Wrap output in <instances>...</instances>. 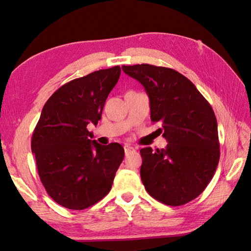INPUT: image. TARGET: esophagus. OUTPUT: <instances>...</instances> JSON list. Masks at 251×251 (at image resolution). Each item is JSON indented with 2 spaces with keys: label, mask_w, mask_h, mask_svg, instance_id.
<instances>
[{
  "label": "esophagus",
  "mask_w": 251,
  "mask_h": 251,
  "mask_svg": "<svg viewBox=\"0 0 251 251\" xmlns=\"http://www.w3.org/2000/svg\"><path fill=\"white\" fill-rule=\"evenodd\" d=\"M124 150H125V153H126V154H128L129 152H134V151H135V148L129 146V145H125V146H124Z\"/></svg>",
  "instance_id": "esophagus-1"
}]
</instances>
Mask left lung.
I'll use <instances>...</instances> for the list:
<instances>
[{"label":"left lung","instance_id":"obj_1","mask_svg":"<svg viewBox=\"0 0 251 251\" xmlns=\"http://www.w3.org/2000/svg\"><path fill=\"white\" fill-rule=\"evenodd\" d=\"M142 84L150 99L151 121L159 122L168 145L140 150V176L154 199L181 206L196 199L214 177L219 163L218 123L211 105L189 78L176 70L152 65L123 66Z\"/></svg>","mask_w":251,"mask_h":251}]
</instances>
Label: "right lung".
<instances>
[{"label": "right lung", "instance_id": "obj_1", "mask_svg": "<svg viewBox=\"0 0 251 251\" xmlns=\"http://www.w3.org/2000/svg\"><path fill=\"white\" fill-rule=\"evenodd\" d=\"M120 75L116 66L62 85L46 101L32 135L42 183L68 209L82 210L102 200L124 158L120 143L101 146L87 129L90 123L98 124Z\"/></svg>", "mask_w": 251, "mask_h": 251}]
</instances>
